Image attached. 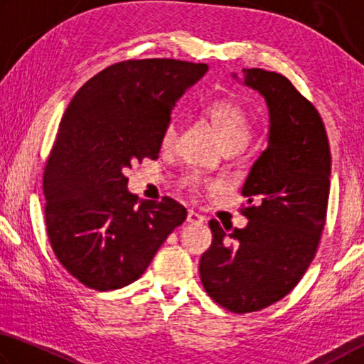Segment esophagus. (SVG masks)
<instances>
[{"label": "esophagus", "mask_w": 364, "mask_h": 364, "mask_svg": "<svg viewBox=\"0 0 364 364\" xmlns=\"http://www.w3.org/2000/svg\"><path fill=\"white\" fill-rule=\"evenodd\" d=\"M187 222H188V224L200 225V224H203V222H205V218H203L201 214L195 213V211H192V209H190L188 214H187Z\"/></svg>", "instance_id": "34e87169"}]
</instances>
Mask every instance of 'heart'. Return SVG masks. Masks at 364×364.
Returning <instances> with one entry per match:
<instances>
[{
	"label": "heart",
	"instance_id": "heart-1",
	"mask_svg": "<svg viewBox=\"0 0 364 364\" xmlns=\"http://www.w3.org/2000/svg\"><path fill=\"white\" fill-rule=\"evenodd\" d=\"M205 117L211 121L215 131L220 134L228 150L245 149L251 139V123L246 112L238 104L228 99H214L203 108ZM176 119H171L163 131V145H171L176 140ZM203 181L196 176H187L182 186L188 190L201 187Z\"/></svg>",
	"mask_w": 364,
	"mask_h": 364
}]
</instances>
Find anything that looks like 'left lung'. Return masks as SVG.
Wrapping results in <instances>:
<instances>
[{
	"instance_id": "8db88e82",
	"label": "left lung",
	"mask_w": 364,
	"mask_h": 364,
	"mask_svg": "<svg viewBox=\"0 0 364 364\" xmlns=\"http://www.w3.org/2000/svg\"><path fill=\"white\" fill-rule=\"evenodd\" d=\"M243 75L269 105V149L241 190L247 225L230 230L213 219V243L200 260L203 288L233 314L269 307L301 282L326 224L331 177L328 134L314 104L283 75Z\"/></svg>"
}]
</instances>
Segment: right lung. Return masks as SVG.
Returning <instances> with one entry per match:
<instances>
[{"label":"right lung","instance_id":"obj_1","mask_svg":"<svg viewBox=\"0 0 364 364\" xmlns=\"http://www.w3.org/2000/svg\"><path fill=\"white\" fill-rule=\"evenodd\" d=\"M208 72L176 59L123 60L82 85L63 113L43 174L50 247L70 275L113 291L142 275L187 209L127 192L134 161L156 159L176 100Z\"/></svg>","mask_w":364,"mask_h":364}]
</instances>
